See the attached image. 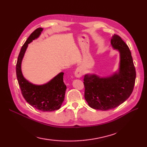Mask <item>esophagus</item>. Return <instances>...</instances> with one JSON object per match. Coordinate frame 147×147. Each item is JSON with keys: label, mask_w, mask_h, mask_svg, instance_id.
<instances>
[{"label": "esophagus", "mask_w": 147, "mask_h": 147, "mask_svg": "<svg viewBox=\"0 0 147 147\" xmlns=\"http://www.w3.org/2000/svg\"><path fill=\"white\" fill-rule=\"evenodd\" d=\"M82 74H83V71H82V68L78 67H77L76 71H75V76L77 78H80L82 77Z\"/></svg>", "instance_id": "obj_1"}]
</instances>
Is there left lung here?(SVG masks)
Here are the masks:
<instances>
[{"mask_svg":"<svg viewBox=\"0 0 147 147\" xmlns=\"http://www.w3.org/2000/svg\"><path fill=\"white\" fill-rule=\"evenodd\" d=\"M111 45L120 53L119 69L108 77L85 74V98L91 108L100 110L115 109L123 103L134 90L136 71L131 52L121 38L112 35Z\"/></svg>","mask_w":147,"mask_h":147,"instance_id":"left-lung-1","label":"left lung"}]
</instances>
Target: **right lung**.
<instances>
[{
    "instance_id": "add662e5",
    "label": "right lung",
    "mask_w": 147,
    "mask_h": 147,
    "mask_svg": "<svg viewBox=\"0 0 147 147\" xmlns=\"http://www.w3.org/2000/svg\"><path fill=\"white\" fill-rule=\"evenodd\" d=\"M42 31V28L35 30L22 47L17 62L16 74L18 83L26 100L37 110L52 112L61 107L65 98L67 86L63 82L64 73H59L47 83L35 85L25 78L21 69V64L28 45L40 36Z\"/></svg>"
}]
</instances>
